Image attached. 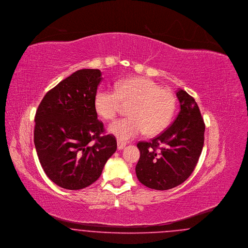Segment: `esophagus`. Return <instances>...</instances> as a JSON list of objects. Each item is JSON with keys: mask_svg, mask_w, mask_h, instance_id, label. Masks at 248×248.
<instances>
[{"mask_svg": "<svg viewBox=\"0 0 248 248\" xmlns=\"http://www.w3.org/2000/svg\"><path fill=\"white\" fill-rule=\"evenodd\" d=\"M125 145H126L125 142H122L120 140L117 141V148H118V150H123L125 147Z\"/></svg>", "mask_w": 248, "mask_h": 248, "instance_id": "obj_1", "label": "esophagus"}]
</instances>
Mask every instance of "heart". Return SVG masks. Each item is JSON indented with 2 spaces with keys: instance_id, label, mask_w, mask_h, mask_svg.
<instances>
[{
  "instance_id": "heart-1",
  "label": "heart",
  "mask_w": 248,
  "mask_h": 248,
  "mask_svg": "<svg viewBox=\"0 0 248 248\" xmlns=\"http://www.w3.org/2000/svg\"><path fill=\"white\" fill-rule=\"evenodd\" d=\"M124 106L129 107V117L114 122L108 128L120 141H127L144 132L148 136L160 134L172 120L176 102L169 88L146 78L122 80L116 91L99 90L94 95V110L105 120L115 119Z\"/></svg>"
}]
</instances>
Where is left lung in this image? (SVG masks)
<instances>
[{
	"mask_svg": "<svg viewBox=\"0 0 248 248\" xmlns=\"http://www.w3.org/2000/svg\"><path fill=\"white\" fill-rule=\"evenodd\" d=\"M176 95L180 111L173 124L151 141L137 144L140 157L136 174L152 189H171L183 184L195 170L203 148L205 124L198 104L184 90Z\"/></svg>",
	"mask_w": 248,
	"mask_h": 248,
	"instance_id": "8db88e82",
	"label": "left lung"
}]
</instances>
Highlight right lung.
I'll return each instance as SVG.
<instances>
[{"label": "right lung", "mask_w": 248, "mask_h": 248, "mask_svg": "<svg viewBox=\"0 0 248 248\" xmlns=\"http://www.w3.org/2000/svg\"><path fill=\"white\" fill-rule=\"evenodd\" d=\"M98 69H81L49 90L35 117L34 146L46 176L64 189L93 184L115 153L116 139L105 135L93 99L102 80Z\"/></svg>", "instance_id": "add662e5"}]
</instances>
